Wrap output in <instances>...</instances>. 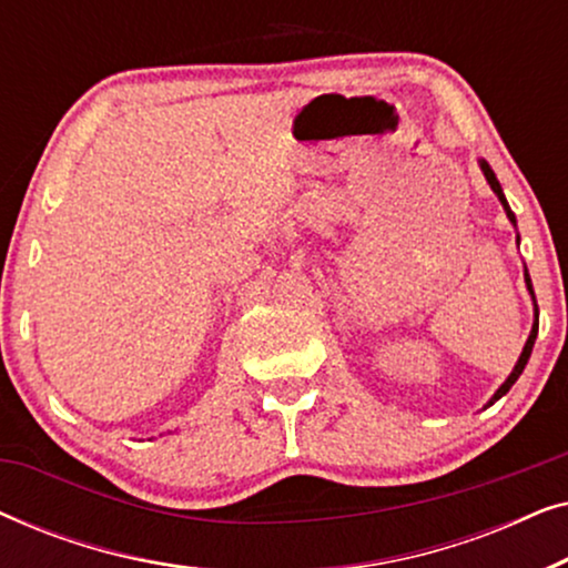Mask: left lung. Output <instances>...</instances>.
Segmentation results:
<instances>
[{"label": "left lung", "mask_w": 568, "mask_h": 568, "mask_svg": "<svg viewBox=\"0 0 568 568\" xmlns=\"http://www.w3.org/2000/svg\"><path fill=\"white\" fill-rule=\"evenodd\" d=\"M478 165H480V173H484V178H486V183L491 185V191L496 193V199L501 201V206H504V212H507V216H509V222L515 224L517 227V220H515V214H511V209H509V204H507V196H504V191H501V185H499V181H496V175H494V170H491V165H488L486 160H478ZM517 245H519V235H517ZM525 284H527V292H530V297H532V307H535V321H532V331H530V336H527V341H525V348H523V354H519V359H517V364H515V369L509 372V377L504 379L501 383V387L499 390H496L494 395H491V400L486 403V408L488 406H494L496 400L501 398V395H507L509 393V387L517 383V377L523 375V369H525V364H527V359H530V354H532V346H535V338H538V302H535V292H532V282H530V274H527V268H525Z\"/></svg>", "instance_id": "left-lung-1"}]
</instances>
